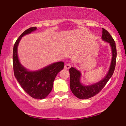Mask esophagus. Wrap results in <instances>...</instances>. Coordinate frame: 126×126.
Segmentation results:
<instances>
[{
  "instance_id": "esophagus-1",
  "label": "esophagus",
  "mask_w": 126,
  "mask_h": 126,
  "mask_svg": "<svg viewBox=\"0 0 126 126\" xmlns=\"http://www.w3.org/2000/svg\"><path fill=\"white\" fill-rule=\"evenodd\" d=\"M71 67V65L70 63H65V64L64 65V68L65 69H67V70H68V69H69Z\"/></svg>"
}]
</instances>
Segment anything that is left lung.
Instances as JSON below:
<instances>
[{
  "label": "left lung",
  "mask_w": 126,
  "mask_h": 126,
  "mask_svg": "<svg viewBox=\"0 0 126 126\" xmlns=\"http://www.w3.org/2000/svg\"><path fill=\"white\" fill-rule=\"evenodd\" d=\"M102 38L104 41L110 43L112 52V58L110 67L107 75L103 79L93 85L87 86H83L80 81V72L74 67H71L69 70L70 74V89L73 94L79 99H88L98 94L106 86V83L114 74L116 65L117 54L115 42L109 32L104 28H103Z\"/></svg>",
  "instance_id": "8db88e82"
}]
</instances>
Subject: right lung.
I'll list each match as a JSON object with an SVG mask.
<instances>
[{
	"instance_id": "right-lung-1",
	"label": "right lung",
	"mask_w": 126,
	"mask_h": 126,
	"mask_svg": "<svg viewBox=\"0 0 126 126\" xmlns=\"http://www.w3.org/2000/svg\"><path fill=\"white\" fill-rule=\"evenodd\" d=\"M36 30V27L29 28L20 35L14 44L13 48V68L14 75L25 92L35 99L45 98L52 89L53 83L58 72L63 70L64 62L54 63L37 71H28L19 61L17 49L22 36Z\"/></svg>"
}]
</instances>
